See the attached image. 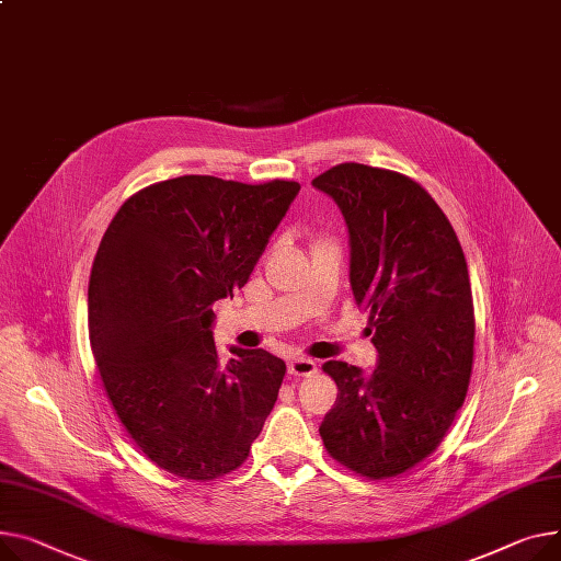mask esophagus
Listing matches in <instances>:
<instances>
[{
	"instance_id": "esophagus-1",
	"label": "esophagus",
	"mask_w": 561,
	"mask_h": 561,
	"mask_svg": "<svg viewBox=\"0 0 561 561\" xmlns=\"http://www.w3.org/2000/svg\"><path fill=\"white\" fill-rule=\"evenodd\" d=\"M316 371H318V365L311 358H293V360H288V375L295 377V379L313 377Z\"/></svg>"
}]
</instances>
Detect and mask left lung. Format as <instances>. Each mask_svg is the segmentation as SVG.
Returning <instances> with one entry per match:
<instances>
[{
	"label": "left lung",
	"instance_id": "left-lung-1",
	"mask_svg": "<svg viewBox=\"0 0 561 561\" xmlns=\"http://www.w3.org/2000/svg\"><path fill=\"white\" fill-rule=\"evenodd\" d=\"M311 184L345 216L350 284L379 352L367 375L343 360L322 365L339 399L320 437L347 469L392 478L437 449L467 397L476 320L465 252L408 175L345 162Z\"/></svg>",
	"mask_w": 561,
	"mask_h": 561
}]
</instances>
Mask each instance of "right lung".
Returning <instances> with one entry per match:
<instances>
[{
    "label": "right lung",
    "mask_w": 561,
    "mask_h": 561,
    "mask_svg": "<svg viewBox=\"0 0 561 561\" xmlns=\"http://www.w3.org/2000/svg\"><path fill=\"white\" fill-rule=\"evenodd\" d=\"M300 184L214 175L156 182L107 226L88 288L107 399L144 456L184 480L241 467L286 365L266 350L218 360L211 305L245 286Z\"/></svg>",
    "instance_id": "obj_1"
}]
</instances>
